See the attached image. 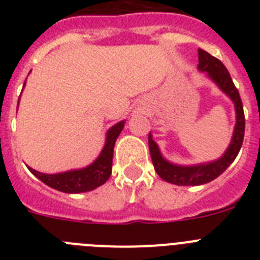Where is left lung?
<instances>
[{
  "label": "left lung",
  "instance_id": "1",
  "mask_svg": "<svg viewBox=\"0 0 260 260\" xmlns=\"http://www.w3.org/2000/svg\"><path fill=\"white\" fill-rule=\"evenodd\" d=\"M199 65L198 69L201 71H206L208 77L215 82L217 86L224 91L232 102L234 103L236 108V126H234V133L232 137V142L226 148L224 155L220 158L211 162H204L199 165H191V167H182V165H176L165 160L160 153L157 144L152 139L151 133L148 134V146H150L151 158H152L153 167H155L156 173L160 176L164 181L173 185L178 186H197L203 185L213 181L215 178L224 173L225 169L234 161L237 157L238 152L241 150L243 142V135H245V114H243V105L241 102L238 89L234 86L229 71L224 66L220 59L211 56L206 50L199 49Z\"/></svg>",
  "mask_w": 260,
  "mask_h": 260
}]
</instances>
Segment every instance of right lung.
I'll return each instance as SVG.
<instances>
[{"label": "right lung", "instance_id": "add662e5", "mask_svg": "<svg viewBox=\"0 0 260 260\" xmlns=\"http://www.w3.org/2000/svg\"><path fill=\"white\" fill-rule=\"evenodd\" d=\"M26 84V82H24ZM24 87V86H23ZM125 121L116 123L110 127L107 133V141L102 153L99 155L95 161L91 165L77 171H69L57 174H45L32 169L28 167L31 173L36 176L45 185L50 186L52 189L58 191L68 192V194H77V192H86L96 189L108 181L112 174V161H113V150L116 139L119 133L122 132Z\"/></svg>", "mask_w": 260, "mask_h": 260}]
</instances>
